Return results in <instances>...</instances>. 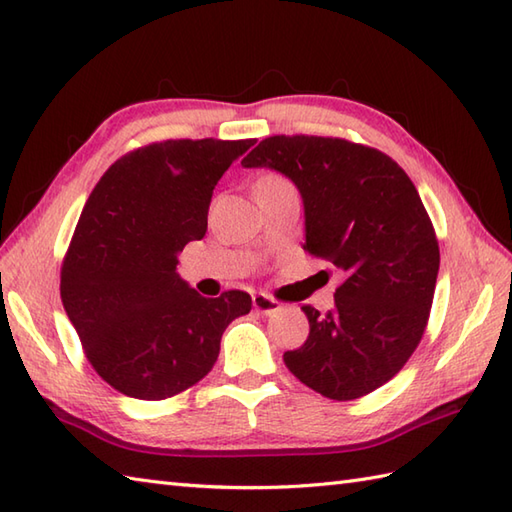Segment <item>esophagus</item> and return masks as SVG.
Instances as JSON below:
<instances>
[{"instance_id": "34e87169", "label": "esophagus", "mask_w": 512, "mask_h": 512, "mask_svg": "<svg viewBox=\"0 0 512 512\" xmlns=\"http://www.w3.org/2000/svg\"><path fill=\"white\" fill-rule=\"evenodd\" d=\"M253 308L262 314H275L281 310V303L275 297L266 295V292H257V295H253Z\"/></svg>"}]
</instances>
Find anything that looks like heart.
I'll use <instances>...</instances> for the list:
<instances>
[{"instance_id":"1","label":"heart","mask_w":512,"mask_h":512,"mask_svg":"<svg viewBox=\"0 0 512 512\" xmlns=\"http://www.w3.org/2000/svg\"><path fill=\"white\" fill-rule=\"evenodd\" d=\"M281 182H288V180H286V178H281V176H277V173H264V176L257 180L255 189H257V187H270V184H281Z\"/></svg>"}]
</instances>
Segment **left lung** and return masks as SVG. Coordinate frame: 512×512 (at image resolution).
<instances>
[{
	"instance_id": "left-lung-1",
	"label": "left lung",
	"mask_w": 512,
	"mask_h": 512,
	"mask_svg": "<svg viewBox=\"0 0 512 512\" xmlns=\"http://www.w3.org/2000/svg\"><path fill=\"white\" fill-rule=\"evenodd\" d=\"M297 184L303 250L343 273L334 310L303 306L310 334L284 363L303 385L354 400L394 378L427 328L440 248L420 195L383 151L323 136H270L242 160Z\"/></svg>"
}]
</instances>
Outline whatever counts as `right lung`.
I'll return each mask as SVG.
<instances>
[{"mask_svg": "<svg viewBox=\"0 0 512 512\" xmlns=\"http://www.w3.org/2000/svg\"><path fill=\"white\" fill-rule=\"evenodd\" d=\"M255 140H165L129 151L83 206L61 266V301L105 383L165 400L198 383L226 325L250 312L242 290L206 299L176 273L206 233L211 195Z\"/></svg>", "mask_w": 512, "mask_h": 512, "instance_id": "right-lung-1", "label": "right lung"}]
</instances>
